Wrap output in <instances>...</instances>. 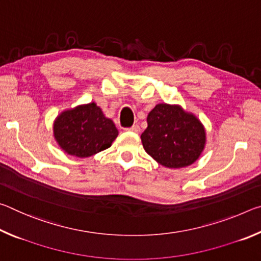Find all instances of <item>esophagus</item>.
Masks as SVG:
<instances>
[{"label": "esophagus", "mask_w": 261, "mask_h": 261, "mask_svg": "<svg viewBox=\"0 0 261 261\" xmlns=\"http://www.w3.org/2000/svg\"><path fill=\"white\" fill-rule=\"evenodd\" d=\"M127 131H132V132H136V134H138V132L140 131V127H139V125H132L131 127H127L126 129Z\"/></svg>", "instance_id": "1"}]
</instances>
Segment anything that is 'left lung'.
<instances>
[{
    "label": "left lung",
    "instance_id": "1",
    "mask_svg": "<svg viewBox=\"0 0 261 261\" xmlns=\"http://www.w3.org/2000/svg\"><path fill=\"white\" fill-rule=\"evenodd\" d=\"M205 130L193 115L178 106L156 105L141 134L145 151L160 165L182 168L192 165L205 146Z\"/></svg>",
    "mask_w": 261,
    "mask_h": 261
}]
</instances>
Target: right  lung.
<instances>
[{
    "mask_svg": "<svg viewBox=\"0 0 261 261\" xmlns=\"http://www.w3.org/2000/svg\"><path fill=\"white\" fill-rule=\"evenodd\" d=\"M118 135L112 120L94 102L62 113L54 123V136L70 155L87 158L112 146Z\"/></svg>",
    "mask_w": 261,
    "mask_h": 261,
    "instance_id": "obj_1",
    "label": "right lung"
}]
</instances>
